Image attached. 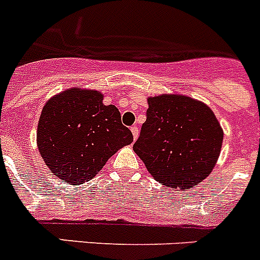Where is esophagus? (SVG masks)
<instances>
[{
	"label": "esophagus",
	"mask_w": 260,
	"mask_h": 260,
	"mask_svg": "<svg viewBox=\"0 0 260 260\" xmlns=\"http://www.w3.org/2000/svg\"><path fill=\"white\" fill-rule=\"evenodd\" d=\"M132 133H133V137H134V139H137L138 135H139V128H138L137 126H133Z\"/></svg>",
	"instance_id": "esophagus-1"
}]
</instances>
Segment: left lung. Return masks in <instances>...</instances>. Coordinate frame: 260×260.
Wrapping results in <instances>:
<instances>
[{
  "mask_svg": "<svg viewBox=\"0 0 260 260\" xmlns=\"http://www.w3.org/2000/svg\"><path fill=\"white\" fill-rule=\"evenodd\" d=\"M146 116L133 148L153 178L182 190L202 182L224 138L212 110L187 96L161 95L148 99Z\"/></svg>",
  "mask_w": 260,
  "mask_h": 260,
  "instance_id": "obj_1",
  "label": "left lung"
}]
</instances>
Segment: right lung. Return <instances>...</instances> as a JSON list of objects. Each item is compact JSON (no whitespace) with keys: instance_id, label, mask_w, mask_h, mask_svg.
<instances>
[{"instance_id":"obj_1","label":"right lung","mask_w":260,"mask_h":260,"mask_svg":"<svg viewBox=\"0 0 260 260\" xmlns=\"http://www.w3.org/2000/svg\"><path fill=\"white\" fill-rule=\"evenodd\" d=\"M133 142L114 105L91 89H66L43 108L38 126L40 155L50 172L68 183H84L110 156Z\"/></svg>"}]
</instances>
